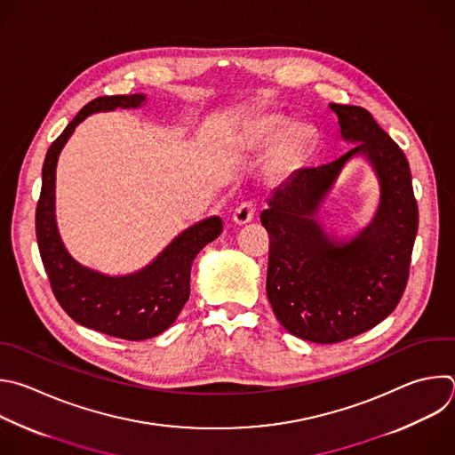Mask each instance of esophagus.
Returning <instances> with one entry per match:
<instances>
[{"mask_svg": "<svg viewBox=\"0 0 455 455\" xmlns=\"http://www.w3.org/2000/svg\"><path fill=\"white\" fill-rule=\"evenodd\" d=\"M253 218H255V205H253L251 202L241 204V205L234 211V216H232L234 223L239 225V227H243V225L253 221Z\"/></svg>", "mask_w": 455, "mask_h": 455, "instance_id": "34e87169", "label": "esophagus"}]
</instances>
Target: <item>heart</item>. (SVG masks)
Returning a JSON list of instances; mask_svg holds the SVG:
<instances>
[{
    "instance_id": "1",
    "label": "heart",
    "mask_w": 455,
    "mask_h": 455,
    "mask_svg": "<svg viewBox=\"0 0 455 455\" xmlns=\"http://www.w3.org/2000/svg\"><path fill=\"white\" fill-rule=\"evenodd\" d=\"M235 142L243 149L266 148L273 143L269 168L276 175H285L307 157L313 137L306 126L292 124L283 114H260L244 119L237 126Z\"/></svg>"
}]
</instances>
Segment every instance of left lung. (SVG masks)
Segmentation results:
<instances>
[{
	"instance_id": "obj_1",
	"label": "left lung",
	"mask_w": 455,
	"mask_h": 455,
	"mask_svg": "<svg viewBox=\"0 0 455 455\" xmlns=\"http://www.w3.org/2000/svg\"><path fill=\"white\" fill-rule=\"evenodd\" d=\"M329 107L338 114L341 139L355 146L331 164L292 173L260 212L271 239L266 292L273 313L287 332L320 345L359 336L395 311L418 230L403 151L366 108ZM352 158L372 166L381 198L366 228L352 238H338L317 212Z\"/></svg>"
}]
</instances>
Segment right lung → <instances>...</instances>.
Instances as JSON below:
<instances>
[{
    "label": "right lung",
    "mask_w": 455,
    "mask_h": 455,
    "mask_svg": "<svg viewBox=\"0 0 455 455\" xmlns=\"http://www.w3.org/2000/svg\"><path fill=\"white\" fill-rule=\"evenodd\" d=\"M146 94L101 96L89 101L50 146L36 212V234L44 269L62 309L82 327L112 338L142 341L164 332L189 299L191 264L221 230L220 216L205 218L180 232L154 260L130 275L110 276L71 257L55 220V172L62 148L91 114L139 108Z\"/></svg>",
    "instance_id": "1"
}]
</instances>
